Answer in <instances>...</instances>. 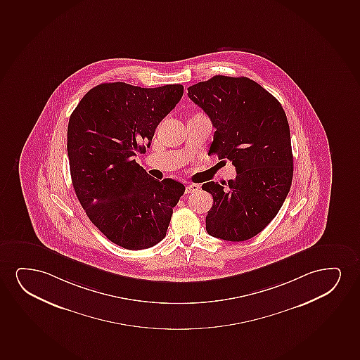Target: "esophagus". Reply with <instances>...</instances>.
Returning a JSON list of instances; mask_svg holds the SVG:
<instances>
[{"label":"esophagus","instance_id":"obj_1","mask_svg":"<svg viewBox=\"0 0 360 360\" xmlns=\"http://www.w3.org/2000/svg\"><path fill=\"white\" fill-rule=\"evenodd\" d=\"M199 189V186L198 184H188L187 187H186V194H191V193L196 192Z\"/></svg>","mask_w":360,"mask_h":360}]
</instances>
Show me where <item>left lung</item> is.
I'll return each instance as SVG.
<instances>
[{
	"label": "left lung",
	"mask_w": 360,
	"mask_h": 360,
	"mask_svg": "<svg viewBox=\"0 0 360 360\" xmlns=\"http://www.w3.org/2000/svg\"><path fill=\"white\" fill-rule=\"evenodd\" d=\"M188 96L215 127L209 154L229 159L237 176L221 186L202 184L214 204L206 231L243 242L274 219L290 192L293 155L285 111L278 100L245 77L215 75L188 88Z\"/></svg>",
	"instance_id": "8db88e82"
}]
</instances>
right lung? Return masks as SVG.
<instances>
[{"label":"right lung","instance_id":"right-lung-1","mask_svg":"<svg viewBox=\"0 0 360 360\" xmlns=\"http://www.w3.org/2000/svg\"><path fill=\"white\" fill-rule=\"evenodd\" d=\"M183 95V85L141 88L122 82L90 89L72 112L67 151L75 194L112 243L141 250L162 240L184 186L158 181L134 156Z\"/></svg>","mask_w":360,"mask_h":360}]
</instances>
